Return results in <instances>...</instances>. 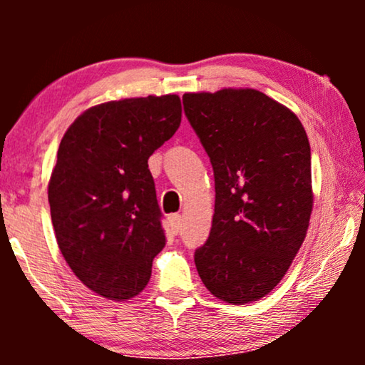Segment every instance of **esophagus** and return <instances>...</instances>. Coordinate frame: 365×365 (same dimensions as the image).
<instances>
[{
    "instance_id": "esophagus-1",
    "label": "esophagus",
    "mask_w": 365,
    "mask_h": 365,
    "mask_svg": "<svg viewBox=\"0 0 365 365\" xmlns=\"http://www.w3.org/2000/svg\"><path fill=\"white\" fill-rule=\"evenodd\" d=\"M169 224H171V231L174 234H178L179 231H181V227H182L181 214H173V216H169Z\"/></svg>"
}]
</instances>
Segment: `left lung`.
<instances>
[{"label":"left lung","instance_id":"1","mask_svg":"<svg viewBox=\"0 0 365 365\" xmlns=\"http://www.w3.org/2000/svg\"><path fill=\"white\" fill-rule=\"evenodd\" d=\"M184 113L211 159L212 227L199 277L227 304L257 301L287 272L312 211L311 146L291 109L256 89L186 93Z\"/></svg>","mask_w":365,"mask_h":365}]
</instances>
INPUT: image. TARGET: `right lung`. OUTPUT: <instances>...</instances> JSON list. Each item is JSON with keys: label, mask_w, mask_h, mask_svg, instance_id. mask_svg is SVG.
Here are the masks:
<instances>
[{"label": "right lung", "mask_w": 365, "mask_h": 365, "mask_svg": "<svg viewBox=\"0 0 365 365\" xmlns=\"http://www.w3.org/2000/svg\"><path fill=\"white\" fill-rule=\"evenodd\" d=\"M181 124L176 94L89 108L64 133L48 186L56 241L84 286L138 296L166 246L148 159Z\"/></svg>", "instance_id": "obj_1"}]
</instances>
